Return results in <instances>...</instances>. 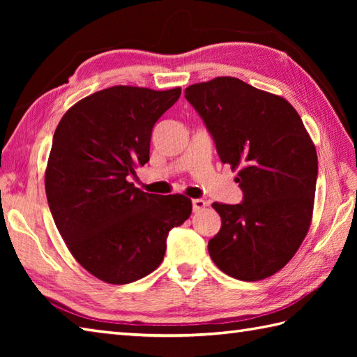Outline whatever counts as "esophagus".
<instances>
[{"mask_svg":"<svg viewBox=\"0 0 357 357\" xmlns=\"http://www.w3.org/2000/svg\"><path fill=\"white\" fill-rule=\"evenodd\" d=\"M192 204H193V211H195V213H196V211L204 210V208H206V206H207V202L204 201V199H193Z\"/></svg>","mask_w":357,"mask_h":357,"instance_id":"obj_1","label":"esophagus"}]
</instances>
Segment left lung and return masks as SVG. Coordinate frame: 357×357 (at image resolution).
<instances>
[{
  "label": "left lung",
  "instance_id": "1",
  "mask_svg": "<svg viewBox=\"0 0 357 357\" xmlns=\"http://www.w3.org/2000/svg\"><path fill=\"white\" fill-rule=\"evenodd\" d=\"M185 98L244 192L241 204H211L222 225L208 241L210 257L239 280L275 275L298 252L313 218L317 155L304 123L285 98L231 77L188 86Z\"/></svg>",
  "mask_w": 357,
  "mask_h": 357
}]
</instances>
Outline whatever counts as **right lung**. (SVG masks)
Wrapping results in <instances>:
<instances>
[{
	"label": "right lung",
	"instance_id": "1",
	"mask_svg": "<svg viewBox=\"0 0 357 357\" xmlns=\"http://www.w3.org/2000/svg\"><path fill=\"white\" fill-rule=\"evenodd\" d=\"M181 87L113 86L73 104L53 135L45 195L53 221L82 268L107 284L156 270L173 227L192 215L184 195H151L128 183L149 161L151 130Z\"/></svg>",
	"mask_w": 357,
	"mask_h": 357
}]
</instances>
